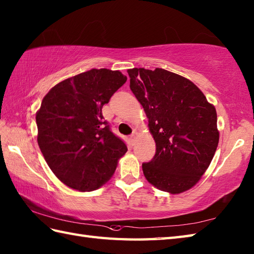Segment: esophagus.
I'll return each mask as SVG.
<instances>
[{
	"label": "esophagus",
	"instance_id": "obj_1",
	"mask_svg": "<svg viewBox=\"0 0 254 254\" xmlns=\"http://www.w3.org/2000/svg\"><path fill=\"white\" fill-rule=\"evenodd\" d=\"M137 136H138V134H137V132H136V131H134V132L132 133V135H131V141H132V142H134V141H135V139L137 138Z\"/></svg>",
	"mask_w": 254,
	"mask_h": 254
}]
</instances>
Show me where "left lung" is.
Listing matches in <instances>:
<instances>
[{"label": "left lung", "mask_w": 254, "mask_h": 254, "mask_svg": "<svg viewBox=\"0 0 254 254\" xmlns=\"http://www.w3.org/2000/svg\"><path fill=\"white\" fill-rule=\"evenodd\" d=\"M127 73L156 143L154 158L142 165L143 174L160 191L185 192L199 181L216 152V109L179 74L159 67H134Z\"/></svg>", "instance_id": "8db88e82"}]
</instances>
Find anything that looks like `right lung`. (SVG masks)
Instances as JSON below:
<instances>
[{"label":"right lung","instance_id":"add662e5","mask_svg":"<svg viewBox=\"0 0 254 254\" xmlns=\"http://www.w3.org/2000/svg\"><path fill=\"white\" fill-rule=\"evenodd\" d=\"M127 82L107 68H93L49 90L36 113L37 141L53 174L77 191L109 181L127 145L110 131L101 109Z\"/></svg>","mask_w":254,"mask_h":254}]
</instances>
